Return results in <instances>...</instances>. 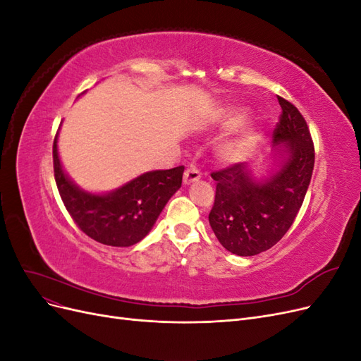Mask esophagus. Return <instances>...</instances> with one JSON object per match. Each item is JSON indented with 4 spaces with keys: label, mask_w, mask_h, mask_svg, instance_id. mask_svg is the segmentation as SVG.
Instances as JSON below:
<instances>
[{
    "label": "esophagus",
    "mask_w": 361,
    "mask_h": 361,
    "mask_svg": "<svg viewBox=\"0 0 361 361\" xmlns=\"http://www.w3.org/2000/svg\"><path fill=\"white\" fill-rule=\"evenodd\" d=\"M202 178V174H200V171L195 169V167H190L187 171L183 173V183L185 185H191V183H194V182H197L199 179Z\"/></svg>",
    "instance_id": "esophagus-1"
}]
</instances>
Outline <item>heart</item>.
<instances>
[{
    "instance_id": "heart-1",
    "label": "heart",
    "mask_w": 361,
    "mask_h": 361,
    "mask_svg": "<svg viewBox=\"0 0 361 361\" xmlns=\"http://www.w3.org/2000/svg\"><path fill=\"white\" fill-rule=\"evenodd\" d=\"M250 108L243 105H227L212 113L211 125L218 130H235L243 126L250 118ZM265 128L262 122L251 123L243 130V134L227 140L216 149V155L224 162H236L247 158L253 152L260 140L264 138Z\"/></svg>"
}]
</instances>
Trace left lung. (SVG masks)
I'll return each mask as SVG.
<instances>
[{"label":"left lung","instance_id":"obj_1","mask_svg":"<svg viewBox=\"0 0 361 361\" xmlns=\"http://www.w3.org/2000/svg\"><path fill=\"white\" fill-rule=\"evenodd\" d=\"M280 122L265 170L244 164L214 171L215 202L209 224L220 244L236 256H256L285 236L310 185L314 149L304 117L279 96Z\"/></svg>","mask_w":361,"mask_h":361}]
</instances>
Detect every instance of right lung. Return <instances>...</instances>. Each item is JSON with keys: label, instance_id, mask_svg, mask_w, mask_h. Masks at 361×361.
<instances>
[{"label": "right lung", "instance_id": "add662e5", "mask_svg": "<svg viewBox=\"0 0 361 361\" xmlns=\"http://www.w3.org/2000/svg\"><path fill=\"white\" fill-rule=\"evenodd\" d=\"M57 143L59 133L54 140L52 157L61 200L81 231L101 244L130 247L140 243L182 185L183 166H179L141 173L106 192L87 191L64 170Z\"/></svg>", "mask_w": 361, "mask_h": 361}]
</instances>
